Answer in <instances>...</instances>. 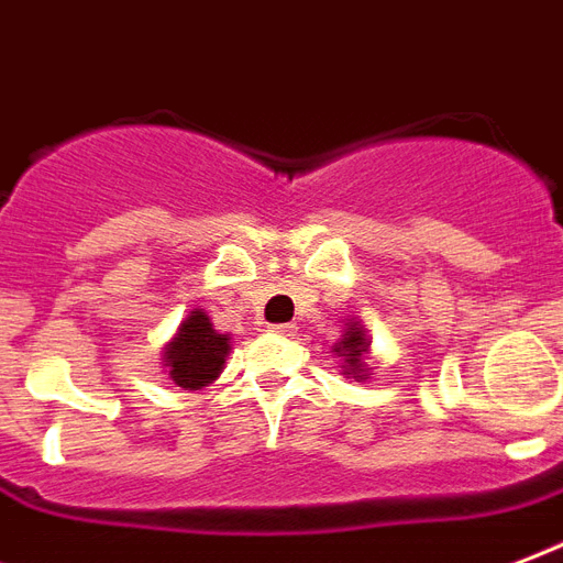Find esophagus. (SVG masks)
Wrapping results in <instances>:
<instances>
[{
    "instance_id": "obj_1",
    "label": "esophagus",
    "mask_w": 563,
    "mask_h": 563,
    "mask_svg": "<svg viewBox=\"0 0 563 563\" xmlns=\"http://www.w3.org/2000/svg\"><path fill=\"white\" fill-rule=\"evenodd\" d=\"M269 331H276V334H285V338H290L296 331L294 322H278V325H269Z\"/></svg>"
}]
</instances>
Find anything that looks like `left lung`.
<instances>
[{
    "mask_svg": "<svg viewBox=\"0 0 563 563\" xmlns=\"http://www.w3.org/2000/svg\"><path fill=\"white\" fill-rule=\"evenodd\" d=\"M369 341L367 334H364V329L361 325H350V331H346V338H343L341 343H338V355H343V364H346V376L352 378H364L367 376V364H364V352H367Z\"/></svg>",
    "mask_w": 563,
    "mask_h": 563,
    "instance_id": "1",
    "label": "left lung"
}]
</instances>
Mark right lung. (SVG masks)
<instances>
[{
    "instance_id": "1",
    "label": "right lung",
    "mask_w": 563,
    "mask_h": 563,
    "mask_svg": "<svg viewBox=\"0 0 563 563\" xmlns=\"http://www.w3.org/2000/svg\"><path fill=\"white\" fill-rule=\"evenodd\" d=\"M229 355V338L211 329L208 313L194 311L167 346L169 378L185 390H199L220 376Z\"/></svg>"
}]
</instances>
